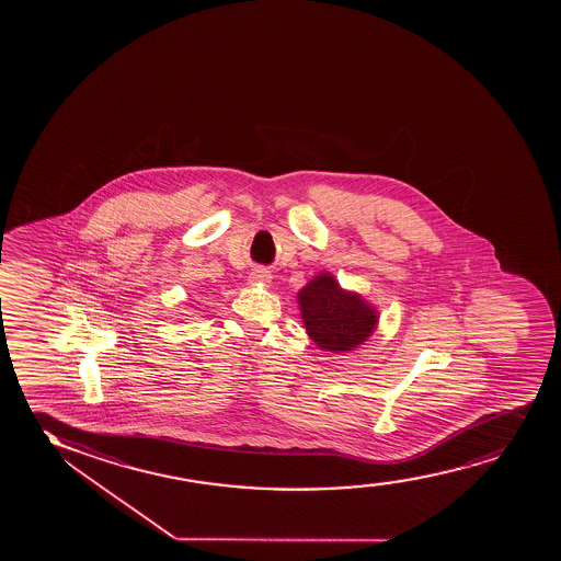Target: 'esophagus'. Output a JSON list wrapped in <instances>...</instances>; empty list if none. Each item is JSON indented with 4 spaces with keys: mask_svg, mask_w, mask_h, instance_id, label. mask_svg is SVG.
Masks as SVG:
<instances>
[{
    "mask_svg": "<svg viewBox=\"0 0 561 561\" xmlns=\"http://www.w3.org/2000/svg\"><path fill=\"white\" fill-rule=\"evenodd\" d=\"M249 280H251V284H257V286H267L271 283V273L264 267H256V270L251 271Z\"/></svg>",
    "mask_w": 561,
    "mask_h": 561,
    "instance_id": "34e87169",
    "label": "esophagus"
}]
</instances>
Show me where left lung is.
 <instances>
[{"mask_svg": "<svg viewBox=\"0 0 561 561\" xmlns=\"http://www.w3.org/2000/svg\"><path fill=\"white\" fill-rule=\"evenodd\" d=\"M307 335L318 348L346 354L373 336L380 312L357 291L344 290L329 271L310 278L297 291Z\"/></svg>", "mask_w": 561, "mask_h": 561, "instance_id": "obj_1", "label": "left lung"}]
</instances>
